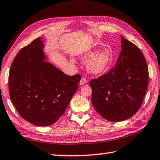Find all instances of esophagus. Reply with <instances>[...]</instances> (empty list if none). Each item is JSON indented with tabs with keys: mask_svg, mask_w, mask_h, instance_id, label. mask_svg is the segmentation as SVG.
<instances>
[{
	"mask_svg": "<svg viewBox=\"0 0 160 160\" xmlns=\"http://www.w3.org/2000/svg\"><path fill=\"white\" fill-rule=\"evenodd\" d=\"M87 82V80L86 78H84V77H82V78H81V80L80 81V85H83V84H86Z\"/></svg>",
	"mask_w": 160,
	"mask_h": 160,
	"instance_id": "esophagus-1",
	"label": "esophagus"
}]
</instances>
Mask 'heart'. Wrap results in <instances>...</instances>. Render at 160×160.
I'll list each match as a JSON object with an SVG mask.
<instances>
[{"label":"heart","mask_w":160,"mask_h":160,"mask_svg":"<svg viewBox=\"0 0 160 160\" xmlns=\"http://www.w3.org/2000/svg\"><path fill=\"white\" fill-rule=\"evenodd\" d=\"M95 50L92 49L84 52L81 55L82 60H87L92 57L87 64V68L91 73L99 74L102 73L107 69L112 62V54L107 48L102 49V51L96 53L95 55ZM73 62V60H72Z\"/></svg>","instance_id":"obj_1"}]
</instances>
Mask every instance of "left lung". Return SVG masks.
<instances>
[{
    "label": "left lung",
    "instance_id": "obj_1",
    "mask_svg": "<svg viewBox=\"0 0 160 160\" xmlns=\"http://www.w3.org/2000/svg\"><path fill=\"white\" fill-rule=\"evenodd\" d=\"M121 37V52L115 67L89 82L96 111L109 121H124L136 114L148 84V68L140 49Z\"/></svg>",
    "mask_w": 160,
    "mask_h": 160
}]
</instances>
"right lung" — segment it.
<instances>
[{"mask_svg":"<svg viewBox=\"0 0 160 160\" xmlns=\"http://www.w3.org/2000/svg\"><path fill=\"white\" fill-rule=\"evenodd\" d=\"M42 37L21 49L9 73V92L18 114L37 126L55 123L64 113L81 76H67L47 61Z\"/></svg>","mask_w":160,"mask_h":160,"instance_id":"add662e5","label":"right lung"}]
</instances>
